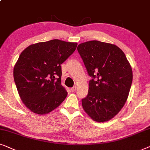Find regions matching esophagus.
I'll return each instance as SVG.
<instances>
[{"label":"esophagus","mask_w":150,"mask_h":150,"mask_svg":"<svg viewBox=\"0 0 150 150\" xmlns=\"http://www.w3.org/2000/svg\"><path fill=\"white\" fill-rule=\"evenodd\" d=\"M76 89H77L76 86H73V88H71V92H75V91H76Z\"/></svg>","instance_id":"obj_1"}]
</instances>
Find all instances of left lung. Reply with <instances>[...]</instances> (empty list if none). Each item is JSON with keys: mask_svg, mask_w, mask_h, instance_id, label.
Returning <instances> with one entry per match:
<instances>
[{"mask_svg": "<svg viewBox=\"0 0 150 150\" xmlns=\"http://www.w3.org/2000/svg\"><path fill=\"white\" fill-rule=\"evenodd\" d=\"M77 51L89 81L82 106L93 120L113 118L124 105L132 82V71L122 50L112 44L92 40L81 43Z\"/></svg>", "mask_w": 150, "mask_h": 150, "instance_id": "8db88e82", "label": "left lung"}]
</instances>
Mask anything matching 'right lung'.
I'll list each match as a JSON object with an SVG mask.
<instances>
[{"label": "right lung", "mask_w": 150, "mask_h": 150, "mask_svg": "<svg viewBox=\"0 0 150 150\" xmlns=\"http://www.w3.org/2000/svg\"><path fill=\"white\" fill-rule=\"evenodd\" d=\"M77 44L55 39L31 45L24 50L13 69L18 92L26 106L43 115L58 107L67 96L61 85V64Z\"/></svg>", "instance_id": "1"}]
</instances>
